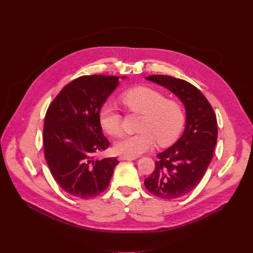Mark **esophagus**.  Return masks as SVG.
<instances>
[{"instance_id": "1", "label": "esophagus", "mask_w": 253, "mask_h": 253, "mask_svg": "<svg viewBox=\"0 0 253 253\" xmlns=\"http://www.w3.org/2000/svg\"><path fill=\"white\" fill-rule=\"evenodd\" d=\"M136 157H129V156H125V155H121L118 157V160L123 161V160H134Z\"/></svg>"}]
</instances>
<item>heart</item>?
Returning a JSON list of instances; mask_svg holds the SVG:
<instances>
[{"label": "heart", "instance_id": "b5f03b06", "mask_svg": "<svg viewBox=\"0 0 253 253\" xmlns=\"http://www.w3.org/2000/svg\"><path fill=\"white\" fill-rule=\"evenodd\" d=\"M121 103L130 113L140 114L139 133L125 136L115 143L118 154L136 157L150 150L157 141L159 146H168L181 134L185 123L182 105L150 87L139 86L124 92ZM102 129L112 137L122 133V116L110 105H103L99 112Z\"/></svg>", "mask_w": 253, "mask_h": 253}]
</instances>
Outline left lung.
<instances>
[{
	"instance_id": "1",
	"label": "left lung",
	"mask_w": 253,
	"mask_h": 253,
	"mask_svg": "<svg viewBox=\"0 0 253 253\" xmlns=\"http://www.w3.org/2000/svg\"><path fill=\"white\" fill-rule=\"evenodd\" d=\"M146 79L167 88L185 106L183 135L170 148L157 154L155 169L144 181L153 195L176 199L191 192L203 178L217 142V120L208 100L189 82L167 75Z\"/></svg>"
}]
</instances>
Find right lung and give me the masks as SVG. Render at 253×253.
<instances>
[{"instance_id": "1", "label": "right lung", "mask_w": 253, "mask_h": 253, "mask_svg": "<svg viewBox=\"0 0 253 253\" xmlns=\"http://www.w3.org/2000/svg\"><path fill=\"white\" fill-rule=\"evenodd\" d=\"M118 84L117 76H81L66 85L48 107L45 159L58 185L72 196L88 199L102 193L119 163L115 157L95 159L96 153L110 145L99 112Z\"/></svg>"}]
</instances>
